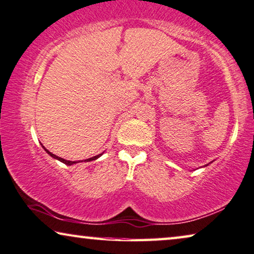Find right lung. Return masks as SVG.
Masks as SVG:
<instances>
[{
    "mask_svg": "<svg viewBox=\"0 0 254 254\" xmlns=\"http://www.w3.org/2000/svg\"><path fill=\"white\" fill-rule=\"evenodd\" d=\"M42 148L46 150V151H47V153H48V154H50L51 157L55 158V159L60 160V161H62V163H64L65 165H68V166H71V165H73V164H76V163H79V161H71V160H66V159H63V158H61V157H57L56 154H54V153H51L50 151H48V150L45 148V146H42ZM101 156H102V153H101V154H97V156H95V157H91V158H89V159H86V160H84V161H91V160H95V159H97V158H100Z\"/></svg>",
    "mask_w": 254,
    "mask_h": 254,
    "instance_id": "1",
    "label": "right lung"
}]
</instances>
